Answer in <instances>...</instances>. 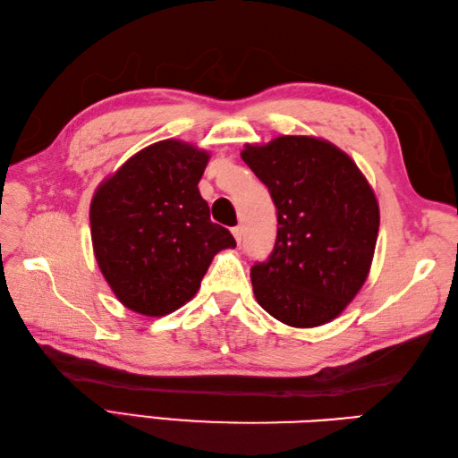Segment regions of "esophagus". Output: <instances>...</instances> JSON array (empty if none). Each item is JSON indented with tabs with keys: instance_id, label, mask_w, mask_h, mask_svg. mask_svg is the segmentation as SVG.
Segmentation results:
<instances>
[{
	"instance_id": "34e87169",
	"label": "esophagus",
	"mask_w": 458,
	"mask_h": 458,
	"mask_svg": "<svg viewBox=\"0 0 458 458\" xmlns=\"http://www.w3.org/2000/svg\"><path fill=\"white\" fill-rule=\"evenodd\" d=\"M242 234H244V232H242V226H234V228H232V236L236 238L238 244L242 242Z\"/></svg>"
}]
</instances>
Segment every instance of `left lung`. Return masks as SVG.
I'll return each instance as SVG.
<instances>
[{
	"label": "left lung",
	"mask_w": 458,
	"mask_h": 458,
	"mask_svg": "<svg viewBox=\"0 0 458 458\" xmlns=\"http://www.w3.org/2000/svg\"><path fill=\"white\" fill-rule=\"evenodd\" d=\"M240 155L277 208L274 251L250 274L258 303L295 328L330 323L372 266L379 228L372 187L343 149L313 135L246 143Z\"/></svg>",
	"instance_id": "1"
}]
</instances>
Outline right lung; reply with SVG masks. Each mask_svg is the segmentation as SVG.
<instances>
[{
  "label": "right lung",
  "instance_id": "add662e5",
  "mask_svg": "<svg viewBox=\"0 0 458 458\" xmlns=\"http://www.w3.org/2000/svg\"><path fill=\"white\" fill-rule=\"evenodd\" d=\"M210 153L181 140L138 151L106 177L90 202V234L104 279L123 307L163 317L191 301L212 258L236 248L210 222L199 181Z\"/></svg>",
  "mask_w": 458,
  "mask_h": 458
}]
</instances>
